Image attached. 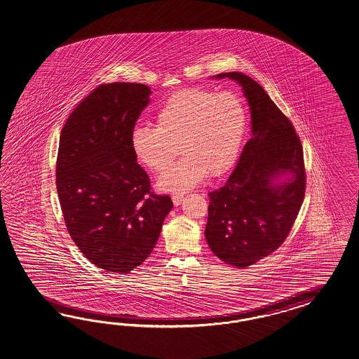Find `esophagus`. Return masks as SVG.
I'll use <instances>...</instances> for the list:
<instances>
[{
  "label": "esophagus",
  "instance_id": "obj_1",
  "mask_svg": "<svg viewBox=\"0 0 359 359\" xmlns=\"http://www.w3.org/2000/svg\"><path fill=\"white\" fill-rule=\"evenodd\" d=\"M183 201V194L182 193H175V194H172V202H174V205L175 206H179L180 203Z\"/></svg>",
  "mask_w": 359,
  "mask_h": 359
}]
</instances>
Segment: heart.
I'll return each mask as SVG.
<instances>
[{
    "label": "heart",
    "mask_w": 359,
    "mask_h": 359,
    "mask_svg": "<svg viewBox=\"0 0 359 359\" xmlns=\"http://www.w3.org/2000/svg\"><path fill=\"white\" fill-rule=\"evenodd\" d=\"M156 127L137 124L131 149L141 165L163 172L177 156L183 158L158 180L170 192H184L208 175L220 176L236 162L248 128L243 98L233 92L184 88L156 110Z\"/></svg>",
    "instance_id": "b5f03b06"
}]
</instances>
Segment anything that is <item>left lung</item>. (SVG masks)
I'll use <instances>...</instances> for the list:
<instances>
[{"label": "left lung", "mask_w": 359, "mask_h": 359, "mask_svg": "<svg viewBox=\"0 0 359 359\" xmlns=\"http://www.w3.org/2000/svg\"><path fill=\"white\" fill-rule=\"evenodd\" d=\"M243 87L252 113V137L227 182L209 193L205 229L211 252L244 269L285 241L305 197L302 144L293 124L255 80L243 72L219 74ZM283 173L288 180L276 183Z\"/></svg>", "instance_id": "obj_1"}]
</instances>
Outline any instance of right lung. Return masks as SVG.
<instances>
[{"mask_svg": "<svg viewBox=\"0 0 359 359\" xmlns=\"http://www.w3.org/2000/svg\"><path fill=\"white\" fill-rule=\"evenodd\" d=\"M150 93L139 83L101 84L62 128L55 183L63 219L80 252L106 271L140 266L172 209L170 196L151 192L130 142Z\"/></svg>", "mask_w": 359, "mask_h": 359, "instance_id": "add662e5", "label": "right lung"}]
</instances>
